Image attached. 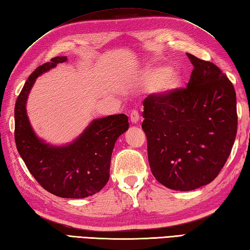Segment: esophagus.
Here are the masks:
<instances>
[{"instance_id":"esophagus-1","label":"esophagus","mask_w":250,"mask_h":250,"mask_svg":"<svg viewBox=\"0 0 250 250\" xmlns=\"http://www.w3.org/2000/svg\"><path fill=\"white\" fill-rule=\"evenodd\" d=\"M130 120H131L132 124H138L139 120H140V114H139L138 110L134 109V110H132L130 112Z\"/></svg>"}]
</instances>
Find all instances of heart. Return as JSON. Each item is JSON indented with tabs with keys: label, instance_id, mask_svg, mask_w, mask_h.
Segmentation results:
<instances>
[{
	"label": "heart",
	"instance_id": "heart-1",
	"mask_svg": "<svg viewBox=\"0 0 250 250\" xmlns=\"http://www.w3.org/2000/svg\"><path fill=\"white\" fill-rule=\"evenodd\" d=\"M144 81L148 84H156V89L159 92L168 93L179 86L181 75L175 68L168 69L166 66H158L145 70Z\"/></svg>",
	"mask_w": 250,
	"mask_h": 250
}]
</instances>
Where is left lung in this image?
Wrapping results in <instances>:
<instances>
[{
	"label": "left lung",
	"instance_id": "obj_1",
	"mask_svg": "<svg viewBox=\"0 0 250 250\" xmlns=\"http://www.w3.org/2000/svg\"><path fill=\"white\" fill-rule=\"evenodd\" d=\"M188 57L194 69L187 87L143 102L151 173L174 190L196 189L216 179L237 133L232 82L213 62Z\"/></svg>",
	"mask_w": 250,
	"mask_h": 250
}]
</instances>
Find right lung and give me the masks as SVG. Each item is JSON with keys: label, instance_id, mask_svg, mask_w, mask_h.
I'll return each instance as SVG.
<instances>
[{"label": "right lung", "instance_id": "obj_1", "mask_svg": "<svg viewBox=\"0 0 250 250\" xmlns=\"http://www.w3.org/2000/svg\"><path fill=\"white\" fill-rule=\"evenodd\" d=\"M65 62L66 56L54 57L29 76L15 104V142L29 172L44 189L62 198H84L99 193L108 182L112 149L129 122L124 114L95 119L65 146L39 139L26 111L29 92L39 76Z\"/></svg>", "mask_w": 250, "mask_h": 250}]
</instances>
